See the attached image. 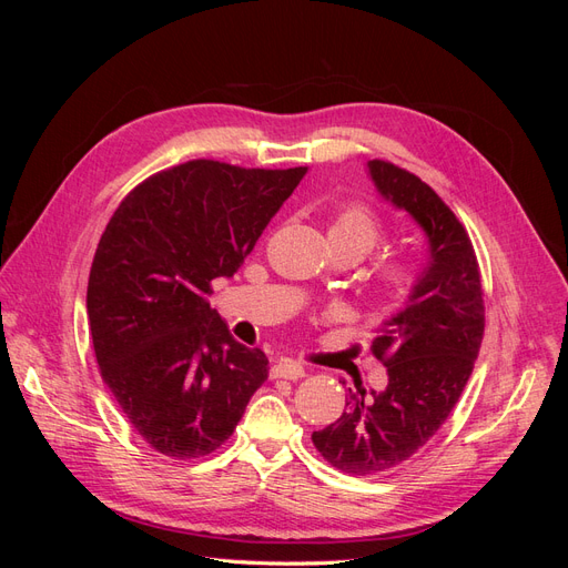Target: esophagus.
Returning a JSON list of instances; mask_svg holds the SVG:
<instances>
[{
    "instance_id": "1",
    "label": "esophagus",
    "mask_w": 568,
    "mask_h": 568,
    "mask_svg": "<svg viewBox=\"0 0 568 568\" xmlns=\"http://www.w3.org/2000/svg\"><path fill=\"white\" fill-rule=\"evenodd\" d=\"M272 379H288V382H296L301 376H305V369L301 363H294V359H280V363H274V367L270 369Z\"/></svg>"
}]
</instances>
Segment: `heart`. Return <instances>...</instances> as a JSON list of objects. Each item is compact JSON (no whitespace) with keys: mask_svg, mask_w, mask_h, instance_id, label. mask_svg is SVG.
I'll list each match as a JSON object with an SVG mask.
<instances>
[{"mask_svg":"<svg viewBox=\"0 0 568 568\" xmlns=\"http://www.w3.org/2000/svg\"><path fill=\"white\" fill-rule=\"evenodd\" d=\"M329 239H341V242L353 244L365 257L382 239V225L376 215L363 203H351L338 211V215L329 225ZM374 282L379 294L386 298H398L407 294L412 282H415V270L405 261H384L374 267Z\"/></svg>","mask_w":568,"mask_h":568,"instance_id":"obj_1","label":"heart"}]
</instances>
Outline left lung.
Returning a JSON list of instances; mask_svg holds the SVG:
<instances>
[{
	"label": "left lung",
	"instance_id": "obj_1",
	"mask_svg": "<svg viewBox=\"0 0 568 568\" xmlns=\"http://www.w3.org/2000/svg\"><path fill=\"white\" fill-rule=\"evenodd\" d=\"M367 168L379 194L424 230L428 261L403 311L372 341L386 390H372L369 403L351 393L343 415L313 434L320 455L351 476L388 471L424 448L467 386L486 326L478 261L457 215L409 170L379 159Z\"/></svg>",
	"mask_w": 568,
	"mask_h": 568
}]
</instances>
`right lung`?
<instances>
[{"label": "right lung", "instance_id": "add662e5", "mask_svg": "<svg viewBox=\"0 0 568 568\" xmlns=\"http://www.w3.org/2000/svg\"><path fill=\"white\" fill-rule=\"evenodd\" d=\"M305 173L186 161L136 184L101 234L88 284L94 355L156 453L211 455L265 384V353L230 334L211 282L242 267Z\"/></svg>", "mask_w": 568, "mask_h": 568}]
</instances>
